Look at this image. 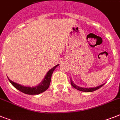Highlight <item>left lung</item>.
Returning <instances> with one entry per match:
<instances>
[{
    "label": "left lung",
    "mask_w": 120,
    "mask_h": 120,
    "mask_svg": "<svg viewBox=\"0 0 120 120\" xmlns=\"http://www.w3.org/2000/svg\"><path fill=\"white\" fill-rule=\"evenodd\" d=\"M71 85H72L74 88L78 90L79 91H84V92H92V91H94L95 90H97L98 89H99V88L102 87L104 84H102V85H101L99 86H97V87H94V88H82V87H79V86L75 85L73 82L72 81V80L71 79Z\"/></svg>",
    "instance_id": "left-lung-1"
}]
</instances>
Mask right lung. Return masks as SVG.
Here are the masks:
<instances>
[{
    "label": "right lung",
    "mask_w": 120,
    "mask_h": 120,
    "mask_svg": "<svg viewBox=\"0 0 120 120\" xmlns=\"http://www.w3.org/2000/svg\"><path fill=\"white\" fill-rule=\"evenodd\" d=\"M58 65H56L55 66L53 67L52 69H51L48 72L47 74L45 76V79L43 80V82L40 83V85L37 86L36 87H30V86H22L21 85H19L18 83L13 82L11 80L8 79L9 81L10 82L12 85H13L14 87L16 88L17 90H19L21 92L24 93L25 94H40L41 93L44 92L49 88L50 82H51V77L52 74L53 73L54 69L56 68Z\"/></svg>",
    "instance_id": "right-lung-1"
}]
</instances>
